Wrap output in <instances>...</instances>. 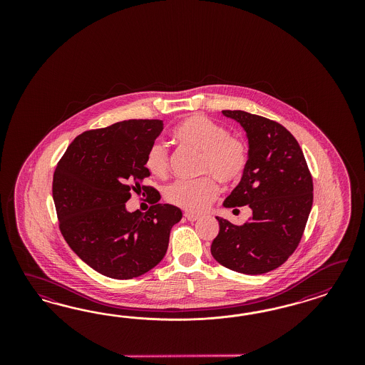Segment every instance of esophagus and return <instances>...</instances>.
Instances as JSON below:
<instances>
[{
    "label": "esophagus",
    "instance_id": "esophagus-1",
    "mask_svg": "<svg viewBox=\"0 0 365 365\" xmlns=\"http://www.w3.org/2000/svg\"><path fill=\"white\" fill-rule=\"evenodd\" d=\"M185 217H186L190 222L198 221L199 218H200V215H195V214H191V212H186Z\"/></svg>",
    "mask_w": 365,
    "mask_h": 365
}]
</instances>
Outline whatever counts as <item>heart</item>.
Segmentation results:
<instances>
[{
    "instance_id": "obj_1",
    "label": "heart",
    "mask_w": 365,
    "mask_h": 365,
    "mask_svg": "<svg viewBox=\"0 0 365 365\" xmlns=\"http://www.w3.org/2000/svg\"><path fill=\"white\" fill-rule=\"evenodd\" d=\"M173 135L182 145L200 154L199 174H209L223 186H232L241 180L249 163V147L241 138L232 136L226 127L203 116H191L179 123ZM144 166L154 177H166V145L162 142L151 144ZM212 178L177 180L166 188L165 198L183 210L200 212L218 195V186Z\"/></svg>"
}]
</instances>
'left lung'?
<instances>
[{"label": "left lung", "mask_w": 365, "mask_h": 365, "mask_svg": "<svg viewBox=\"0 0 365 365\" xmlns=\"http://www.w3.org/2000/svg\"><path fill=\"white\" fill-rule=\"evenodd\" d=\"M240 123L249 142V163L225 207L249 206L241 226L217 217L220 232L211 255L222 266L264 274L297 249L313 203V180L299 142L279 123L245 110H222Z\"/></svg>", "instance_id": "1"}]
</instances>
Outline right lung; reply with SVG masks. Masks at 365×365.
<instances>
[{
	"label": "right lung",
	"instance_id": "1",
	"mask_svg": "<svg viewBox=\"0 0 365 365\" xmlns=\"http://www.w3.org/2000/svg\"><path fill=\"white\" fill-rule=\"evenodd\" d=\"M163 131L162 120H124L78 135L53 174V200L69 247L92 269L116 279L139 277L166 255L171 227L182 220L160 194L143 186L145 155ZM144 190L153 206L145 213L125 209Z\"/></svg>",
	"mask_w": 365,
	"mask_h": 365
}]
</instances>
